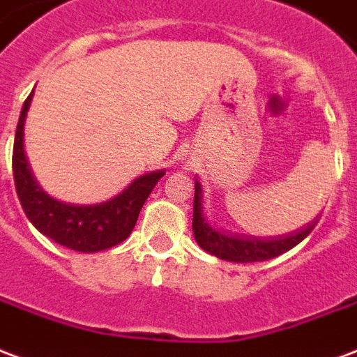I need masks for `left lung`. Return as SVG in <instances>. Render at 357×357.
Instances as JSON below:
<instances>
[{
  "instance_id": "obj_1",
  "label": "left lung",
  "mask_w": 357,
  "mask_h": 357,
  "mask_svg": "<svg viewBox=\"0 0 357 357\" xmlns=\"http://www.w3.org/2000/svg\"><path fill=\"white\" fill-rule=\"evenodd\" d=\"M316 224H318V218H314L301 229L291 231L290 235H277V237H267V239L218 231L216 227L208 224L203 214V190H201L199 182L195 181L194 222H192L194 237L203 250L220 259L235 261V264H252V261L277 258L284 252L299 245L314 229Z\"/></svg>"
}]
</instances>
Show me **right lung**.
I'll use <instances>...</instances> for the list:
<instances>
[{
    "instance_id": "right-lung-1",
    "label": "right lung",
    "mask_w": 357,
    "mask_h": 357,
    "mask_svg": "<svg viewBox=\"0 0 357 357\" xmlns=\"http://www.w3.org/2000/svg\"><path fill=\"white\" fill-rule=\"evenodd\" d=\"M31 98L33 92L24 101L13 149L16 194L28 220L48 239L71 250L90 254L120 245L133 231L144 201L165 171L158 169L137 176L122 194L98 205H69L50 197L37 184L24 152V124Z\"/></svg>"
}]
</instances>
